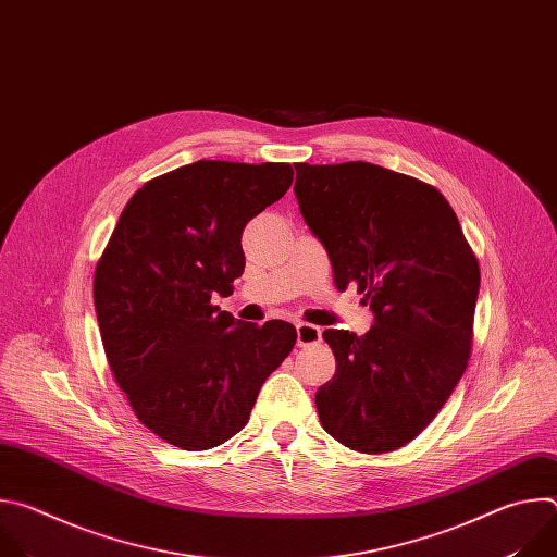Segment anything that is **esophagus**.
Wrapping results in <instances>:
<instances>
[{
    "label": "esophagus",
    "instance_id": "esophagus-1",
    "mask_svg": "<svg viewBox=\"0 0 557 557\" xmlns=\"http://www.w3.org/2000/svg\"><path fill=\"white\" fill-rule=\"evenodd\" d=\"M295 329H297V346H312V344L322 342V329L320 326L299 322Z\"/></svg>",
    "mask_w": 557,
    "mask_h": 557
}]
</instances>
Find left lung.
<instances>
[{"mask_svg":"<svg viewBox=\"0 0 557 557\" xmlns=\"http://www.w3.org/2000/svg\"><path fill=\"white\" fill-rule=\"evenodd\" d=\"M295 170L299 211L335 286L357 284L374 312L361 337L324 331L337 370L314 394L317 412L342 445L394 451L432 423L467 368L479 260L445 196L423 181L363 161Z\"/></svg>","mask_w":557,"mask_h":557,"instance_id":"obj_1","label":"left lung"}]
</instances>
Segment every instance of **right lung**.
Here are the masks:
<instances>
[{
	"label": "right lung",
	"instance_id": "right-lung-1",
	"mask_svg": "<svg viewBox=\"0 0 557 557\" xmlns=\"http://www.w3.org/2000/svg\"><path fill=\"white\" fill-rule=\"evenodd\" d=\"M293 183L288 163L198 161L145 183L95 271L108 363L138 421L211 449L240 432L295 326L237 322L215 306L245 271L243 231Z\"/></svg>",
	"mask_w": 557,
	"mask_h": 557
}]
</instances>
